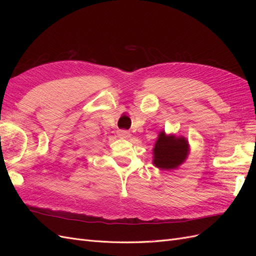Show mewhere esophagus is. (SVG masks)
<instances>
[{
	"instance_id": "obj_1",
	"label": "esophagus",
	"mask_w": 256,
	"mask_h": 256,
	"mask_svg": "<svg viewBox=\"0 0 256 256\" xmlns=\"http://www.w3.org/2000/svg\"><path fill=\"white\" fill-rule=\"evenodd\" d=\"M118 136L122 138H127L130 136V132L128 130H120L118 131Z\"/></svg>"
}]
</instances>
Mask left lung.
<instances>
[{
    "mask_svg": "<svg viewBox=\"0 0 256 256\" xmlns=\"http://www.w3.org/2000/svg\"><path fill=\"white\" fill-rule=\"evenodd\" d=\"M189 145L184 138L159 134L154 148V164L162 170L177 168L188 156Z\"/></svg>",
    "mask_w": 256,
    "mask_h": 256,
    "instance_id": "1",
    "label": "left lung"
}]
</instances>
